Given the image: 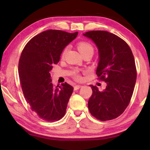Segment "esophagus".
Instances as JSON below:
<instances>
[{"label":"esophagus","instance_id":"obj_1","mask_svg":"<svg viewBox=\"0 0 150 150\" xmlns=\"http://www.w3.org/2000/svg\"><path fill=\"white\" fill-rule=\"evenodd\" d=\"M82 87V86H81V85H75V87H74V90L75 91H76V90H78V89H79V88Z\"/></svg>","mask_w":150,"mask_h":150}]
</instances>
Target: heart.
Here are the masks:
<instances>
[{"label":"heart","instance_id":"b5f03b06","mask_svg":"<svg viewBox=\"0 0 150 150\" xmlns=\"http://www.w3.org/2000/svg\"><path fill=\"white\" fill-rule=\"evenodd\" d=\"M77 45V48L79 51L80 53L82 55L87 52H92L93 54L94 48L93 47V45H91L89 42H86V41H81L79 42ZM66 51H67V48H65V49H64V50L63 51L62 56H64ZM72 75L76 80L81 81L82 79V77H81V75L79 73V72L77 70L73 71L72 72Z\"/></svg>","mask_w":150,"mask_h":150}]
</instances>
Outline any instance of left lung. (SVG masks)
<instances>
[{"label": "left lung", "mask_w": 150, "mask_h": 150, "mask_svg": "<svg viewBox=\"0 0 150 150\" xmlns=\"http://www.w3.org/2000/svg\"><path fill=\"white\" fill-rule=\"evenodd\" d=\"M83 35L98 47L99 63L96 74L107 85L103 91L90 85L93 94L88 110L98 120H112L124 112L132 96L137 77L134 55L128 44L112 33L93 30Z\"/></svg>", "instance_id": "left-lung-1"}]
</instances>
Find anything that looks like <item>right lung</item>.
Wrapping results in <instances>:
<instances>
[{"label":"right lung","instance_id":"right-lung-1","mask_svg":"<svg viewBox=\"0 0 150 150\" xmlns=\"http://www.w3.org/2000/svg\"><path fill=\"white\" fill-rule=\"evenodd\" d=\"M77 34L48 30L33 37L22 50L18 63L22 89L31 110L42 120L55 122L65 115L73 87L67 83L54 87L50 71Z\"/></svg>","mask_w":150,"mask_h":150}]
</instances>
